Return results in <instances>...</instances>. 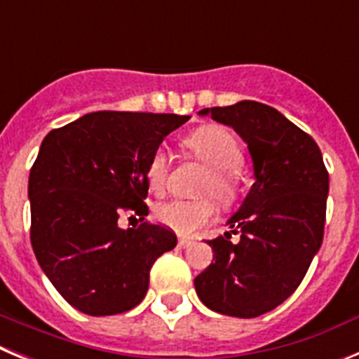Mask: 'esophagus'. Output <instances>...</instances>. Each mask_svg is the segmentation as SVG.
Masks as SVG:
<instances>
[{"mask_svg": "<svg viewBox=\"0 0 359 359\" xmlns=\"http://www.w3.org/2000/svg\"><path fill=\"white\" fill-rule=\"evenodd\" d=\"M192 244H194V241L187 239V237H180V239H177V246H180V248H189Z\"/></svg>", "mask_w": 359, "mask_h": 359, "instance_id": "obj_1", "label": "esophagus"}]
</instances>
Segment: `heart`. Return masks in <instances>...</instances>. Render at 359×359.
Segmentation results:
<instances>
[{"mask_svg": "<svg viewBox=\"0 0 359 359\" xmlns=\"http://www.w3.org/2000/svg\"><path fill=\"white\" fill-rule=\"evenodd\" d=\"M183 147L210 167V174L201 185V194L214 196L217 201L230 205L241 194V165L244 156L239 142L228 129L221 126H207L183 138ZM170 158L165 147L151 152L145 165V180L152 192H163L169 180ZM163 226L180 236H190L199 228L207 226L215 217V207L210 199H174L163 203L154 212Z\"/></svg>", "mask_w": 359, "mask_h": 359, "instance_id": "1", "label": "heart"}]
</instances>
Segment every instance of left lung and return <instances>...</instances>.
<instances>
[{
    "instance_id": "left-lung-1",
    "label": "left lung",
    "mask_w": 359,
    "mask_h": 359,
    "mask_svg": "<svg viewBox=\"0 0 359 359\" xmlns=\"http://www.w3.org/2000/svg\"><path fill=\"white\" fill-rule=\"evenodd\" d=\"M199 113L248 144L255 183L228 221L241 241L208 239L215 262L194 286L215 313L255 318L293 294L322 246L329 172L316 142L275 107L243 100Z\"/></svg>"
}]
</instances>
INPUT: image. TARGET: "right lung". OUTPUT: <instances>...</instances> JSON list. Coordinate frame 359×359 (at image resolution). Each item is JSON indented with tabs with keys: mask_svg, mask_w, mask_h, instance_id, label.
<instances>
[{
	"mask_svg": "<svg viewBox=\"0 0 359 359\" xmlns=\"http://www.w3.org/2000/svg\"><path fill=\"white\" fill-rule=\"evenodd\" d=\"M189 118L95 111L44 136L28 177L30 243L50 282L81 313L138 306L154 261L176 246L170 228L145 219V165ZM122 213L138 215L141 226L122 231Z\"/></svg>",
	"mask_w": 359,
	"mask_h": 359,
	"instance_id": "1",
	"label": "right lung"
}]
</instances>
